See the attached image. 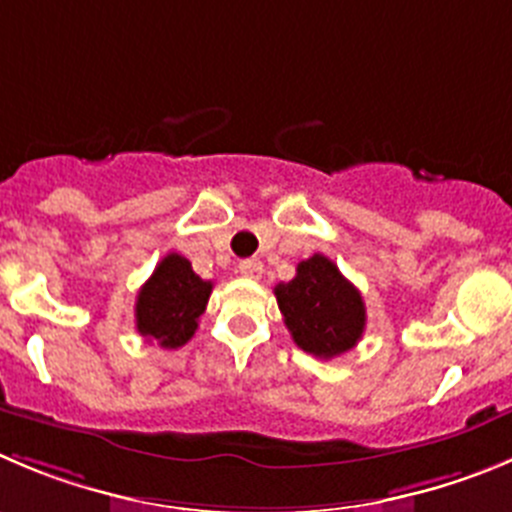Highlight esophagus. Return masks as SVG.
<instances>
[{
    "label": "esophagus",
    "instance_id": "1",
    "mask_svg": "<svg viewBox=\"0 0 512 512\" xmlns=\"http://www.w3.org/2000/svg\"><path fill=\"white\" fill-rule=\"evenodd\" d=\"M240 275L250 280H260L262 278V262L257 257H247V260L240 262Z\"/></svg>",
    "mask_w": 512,
    "mask_h": 512
}]
</instances>
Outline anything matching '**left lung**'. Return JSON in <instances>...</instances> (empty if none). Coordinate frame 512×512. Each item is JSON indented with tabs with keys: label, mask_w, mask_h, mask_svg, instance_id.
Segmentation results:
<instances>
[{
	"label": "left lung",
	"mask_w": 512,
	"mask_h": 512,
	"mask_svg": "<svg viewBox=\"0 0 512 512\" xmlns=\"http://www.w3.org/2000/svg\"><path fill=\"white\" fill-rule=\"evenodd\" d=\"M275 298L293 341L310 356L328 361L364 336V298L326 255L298 262L295 278L275 285Z\"/></svg>",
	"instance_id": "left-lung-1"
}]
</instances>
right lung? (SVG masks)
<instances>
[{
    "mask_svg": "<svg viewBox=\"0 0 512 512\" xmlns=\"http://www.w3.org/2000/svg\"><path fill=\"white\" fill-rule=\"evenodd\" d=\"M212 283L191 270L186 257L166 255L136 298V328L161 348H179L194 336L207 310Z\"/></svg>",
    "mask_w": 512,
    "mask_h": 512,
    "instance_id": "1",
    "label": "right lung"
}]
</instances>
